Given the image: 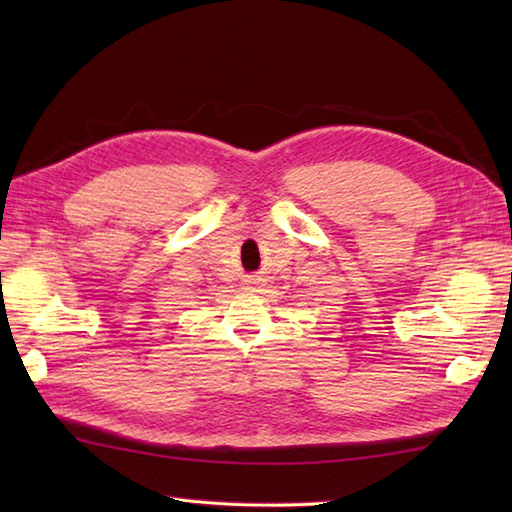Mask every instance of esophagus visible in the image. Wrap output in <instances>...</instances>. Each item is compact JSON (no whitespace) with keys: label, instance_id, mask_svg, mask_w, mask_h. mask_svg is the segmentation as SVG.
<instances>
[{"label":"esophagus","instance_id":"1","mask_svg":"<svg viewBox=\"0 0 512 512\" xmlns=\"http://www.w3.org/2000/svg\"><path fill=\"white\" fill-rule=\"evenodd\" d=\"M244 281H246V286L253 288V286H259V284H262V277H259V275H248Z\"/></svg>","mask_w":512,"mask_h":512}]
</instances>
